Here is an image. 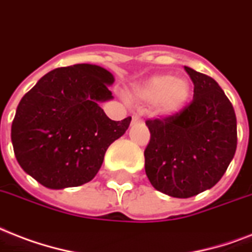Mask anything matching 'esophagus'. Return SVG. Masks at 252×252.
I'll return each mask as SVG.
<instances>
[{
	"label": "esophagus",
	"mask_w": 252,
	"mask_h": 252,
	"mask_svg": "<svg viewBox=\"0 0 252 252\" xmlns=\"http://www.w3.org/2000/svg\"><path fill=\"white\" fill-rule=\"evenodd\" d=\"M138 122H142V118L139 116H132V124H138Z\"/></svg>",
	"instance_id": "34e87169"
}]
</instances>
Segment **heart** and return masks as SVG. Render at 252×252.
Wrapping results in <instances>:
<instances>
[{
	"label": "heart",
	"mask_w": 252,
	"mask_h": 252,
	"mask_svg": "<svg viewBox=\"0 0 252 252\" xmlns=\"http://www.w3.org/2000/svg\"><path fill=\"white\" fill-rule=\"evenodd\" d=\"M192 97V85L184 76L157 75L134 88L132 98L143 106H153L163 118L179 116Z\"/></svg>",
	"instance_id": "b5f03b06"
}]
</instances>
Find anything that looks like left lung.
I'll return each mask as SVG.
<instances>
[{
	"label": "left lung",
	"instance_id": "left-lung-1",
	"mask_svg": "<svg viewBox=\"0 0 252 252\" xmlns=\"http://www.w3.org/2000/svg\"><path fill=\"white\" fill-rule=\"evenodd\" d=\"M192 102L176 117L148 120L144 169L159 192L188 198L217 184L237 150V117L217 81L184 67Z\"/></svg>",
	"mask_w": 252,
	"mask_h": 252
}]
</instances>
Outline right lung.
I'll list each match as a JSON object with an SVG mask.
<instances>
[{
    "label": "right lung",
    "mask_w": 252,
    "mask_h": 252,
    "mask_svg": "<svg viewBox=\"0 0 252 252\" xmlns=\"http://www.w3.org/2000/svg\"><path fill=\"white\" fill-rule=\"evenodd\" d=\"M114 76L94 64L56 68L23 95L11 125L19 165L43 187L64 189L91 181L106 150L131 117L112 121L99 104L114 98Z\"/></svg>",
    "instance_id": "add662e5"
}]
</instances>
